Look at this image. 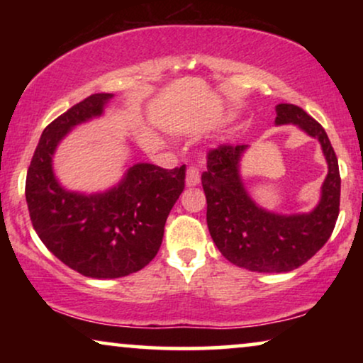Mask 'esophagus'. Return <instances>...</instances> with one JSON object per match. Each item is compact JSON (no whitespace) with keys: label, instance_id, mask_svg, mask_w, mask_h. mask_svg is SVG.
<instances>
[{"label":"esophagus","instance_id":"esophagus-1","mask_svg":"<svg viewBox=\"0 0 363 363\" xmlns=\"http://www.w3.org/2000/svg\"><path fill=\"white\" fill-rule=\"evenodd\" d=\"M200 183V170L196 167H190L186 170V186H196Z\"/></svg>","mask_w":363,"mask_h":363}]
</instances>
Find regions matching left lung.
<instances>
[{"label":"left lung","instance_id":"obj_1","mask_svg":"<svg viewBox=\"0 0 363 363\" xmlns=\"http://www.w3.org/2000/svg\"><path fill=\"white\" fill-rule=\"evenodd\" d=\"M274 123L297 125L320 143L329 172L314 210L281 215L257 205L240 170L247 145L210 150L201 175L208 230L216 247L233 264L256 272H287L309 261L330 238L340 205L339 162L320 123L292 104H277Z\"/></svg>","mask_w":363,"mask_h":363}]
</instances>
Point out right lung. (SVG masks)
Returning <instances> with one entry per match:
<instances>
[{"instance_id":"right-lung-1","label":"right lung","mask_w":363,"mask_h":363,"mask_svg":"<svg viewBox=\"0 0 363 363\" xmlns=\"http://www.w3.org/2000/svg\"><path fill=\"white\" fill-rule=\"evenodd\" d=\"M113 94H92L44 128L26 177L29 216L44 246L71 269L116 279L145 267L157 256L163 228L185 188V165L165 170L135 163L106 191L66 190L54 175L52 157L74 127L101 117Z\"/></svg>"}]
</instances>
